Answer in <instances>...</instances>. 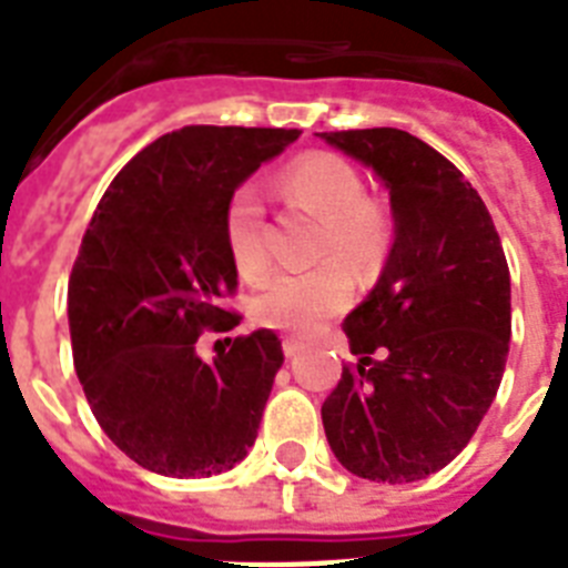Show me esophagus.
Wrapping results in <instances>:
<instances>
[{"mask_svg": "<svg viewBox=\"0 0 568 568\" xmlns=\"http://www.w3.org/2000/svg\"><path fill=\"white\" fill-rule=\"evenodd\" d=\"M283 353L288 358H294V356H300V353H303V341H297V338H283Z\"/></svg>", "mask_w": 568, "mask_h": 568, "instance_id": "obj_1", "label": "esophagus"}]
</instances>
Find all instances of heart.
<instances>
[{
  "mask_svg": "<svg viewBox=\"0 0 568 568\" xmlns=\"http://www.w3.org/2000/svg\"><path fill=\"white\" fill-rule=\"evenodd\" d=\"M280 192L297 210L321 221L317 256H338L358 274L385 260L390 244V221L379 204L364 197L362 174L335 154H303L280 174ZM224 242L233 268L242 280H260L268 268L265 210L253 186H242L224 212ZM329 262L312 274H280L262 285L253 315L265 326L285 332H315L326 317L353 297V274Z\"/></svg>",
  "mask_w": 568,
  "mask_h": 568,
  "instance_id": "b5f03b06",
  "label": "heart"
}]
</instances>
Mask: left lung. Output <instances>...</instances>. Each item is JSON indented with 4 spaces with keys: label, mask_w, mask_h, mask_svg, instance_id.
<instances>
[{
    "label": "left lung",
    "mask_w": 568,
    "mask_h": 568,
    "mask_svg": "<svg viewBox=\"0 0 568 568\" xmlns=\"http://www.w3.org/2000/svg\"><path fill=\"white\" fill-rule=\"evenodd\" d=\"M388 189L394 242L371 294L344 317V367L321 417L341 467L371 481H419L476 435L510 344V274L469 180L396 131L317 133Z\"/></svg>",
    "instance_id": "1"
}]
</instances>
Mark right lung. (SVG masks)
<instances>
[{
  "label": "right lung",
  "mask_w": 568,
  "mask_h": 568,
  "mask_svg": "<svg viewBox=\"0 0 568 568\" xmlns=\"http://www.w3.org/2000/svg\"><path fill=\"white\" fill-rule=\"evenodd\" d=\"M297 136L215 124L165 133L113 178L87 227L69 276L75 373L104 435L156 476H219L256 440L283 367L276 332L236 338L212 362L195 344L206 326L239 324L219 308L239 285L230 197Z\"/></svg>",
  "instance_id": "right-lung-1"
}]
</instances>
